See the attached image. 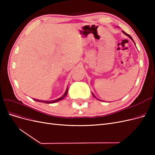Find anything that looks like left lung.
Instances as JSON below:
<instances>
[{
	"instance_id": "8db88e82",
	"label": "left lung",
	"mask_w": 155,
	"mask_h": 155,
	"mask_svg": "<svg viewBox=\"0 0 155 155\" xmlns=\"http://www.w3.org/2000/svg\"><path fill=\"white\" fill-rule=\"evenodd\" d=\"M123 31V33H124V34H125L126 35H127V36H128V37H129V38H130V39H131V40H133V38H132V37H130V35H129V34H126V33H125V32L124 31ZM133 42H134V41H133ZM134 44H135V43H134ZM93 96H94V94H93ZM94 97H95V96H94ZM97 100H98V99H97ZM100 101H101V100H100Z\"/></svg>"
}]
</instances>
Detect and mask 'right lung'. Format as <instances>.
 Segmentation results:
<instances>
[{
  "label": "right lung",
  "mask_w": 155,
  "mask_h": 155,
  "mask_svg": "<svg viewBox=\"0 0 155 155\" xmlns=\"http://www.w3.org/2000/svg\"><path fill=\"white\" fill-rule=\"evenodd\" d=\"M68 88H67V90H66V92H64V94L61 96L59 98H58V99L57 100H53V101H41V100H35V99H34V100H35L36 101H39V102H43V103H45V104H53V103H55V102H58L59 101H61L62 100L63 98L66 96L67 95V93H68Z\"/></svg>",
  "instance_id": "1"
}]
</instances>
